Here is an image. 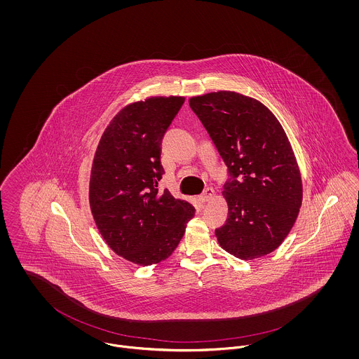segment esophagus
I'll return each instance as SVG.
<instances>
[{"instance_id":"obj_1","label":"esophagus","mask_w":359,"mask_h":359,"mask_svg":"<svg viewBox=\"0 0 359 359\" xmlns=\"http://www.w3.org/2000/svg\"><path fill=\"white\" fill-rule=\"evenodd\" d=\"M214 195H215L214 189H212V188H207L205 192H203V194L199 196V202H201V203H205V202L211 201V199L214 198Z\"/></svg>"}]
</instances>
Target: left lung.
<instances>
[{
  "instance_id": "left-lung-1",
  "label": "left lung",
  "mask_w": 359,
  "mask_h": 359,
  "mask_svg": "<svg viewBox=\"0 0 359 359\" xmlns=\"http://www.w3.org/2000/svg\"><path fill=\"white\" fill-rule=\"evenodd\" d=\"M188 102L230 175L222 191L229 215L215 230L221 248L241 259L272 253L290 234L303 201L302 175L281 123L265 104L236 91Z\"/></svg>"
}]
</instances>
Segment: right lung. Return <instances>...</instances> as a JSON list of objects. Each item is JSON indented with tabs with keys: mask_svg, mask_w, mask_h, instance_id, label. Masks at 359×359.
I'll return each instance as SVG.
<instances>
[{
	"mask_svg": "<svg viewBox=\"0 0 359 359\" xmlns=\"http://www.w3.org/2000/svg\"><path fill=\"white\" fill-rule=\"evenodd\" d=\"M184 97H151L125 106L104 129L94 154L88 201L109 248L137 264L171 256L194 205L158 192L161 141Z\"/></svg>",
	"mask_w": 359,
	"mask_h": 359,
	"instance_id": "1",
	"label": "right lung"
}]
</instances>
